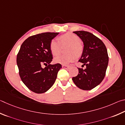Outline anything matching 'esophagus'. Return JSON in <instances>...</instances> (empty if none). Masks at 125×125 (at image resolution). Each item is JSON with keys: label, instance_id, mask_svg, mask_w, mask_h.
<instances>
[{"label": "esophagus", "instance_id": "34e87169", "mask_svg": "<svg viewBox=\"0 0 125 125\" xmlns=\"http://www.w3.org/2000/svg\"><path fill=\"white\" fill-rule=\"evenodd\" d=\"M62 67L64 69H68L70 67V66H69V65H62Z\"/></svg>", "mask_w": 125, "mask_h": 125}]
</instances>
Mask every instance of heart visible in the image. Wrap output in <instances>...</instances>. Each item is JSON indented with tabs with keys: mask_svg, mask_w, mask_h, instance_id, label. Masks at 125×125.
Returning <instances> with one entry per match:
<instances>
[{
	"mask_svg": "<svg viewBox=\"0 0 125 125\" xmlns=\"http://www.w3.org/2000/svg\"><path fill=\"white\" fill-rule=\"evenodd\" d=\"M58 40L52 39L50 42L49 49L52 54L57 56L60 53L61 45L67 44L66 48L67 53L60 55L54 59V62L66 65L73 61L83 52V46L80 42V38L73 33H66L59 37Z\"/></svg>",
	"mask_w": 125,
	"mask_h": 125,
	"instance_id": "heart-1",
	"label": "heart"
}]
</instances>
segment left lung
I'll return each instance as SVG.
<instances>
[{"instance_id":"obj_1","label":"left lung","mask_w":125,"mask_h":125,"mask_svg":"<svg viewBox=\"0 0 125 125\" xmlns=\"http://www.w3.org/2000/svg\"><path fill=\"white\" fill-rule=\"evenodd\" d=\"M82 39L84 48L79 61L86 66L79 68L77 76L73 77L74 83L83 90L95 88L103 80L108 67L109 57L104 43L90 32L78 31L73 32Z\"/></svg>"}]
</instances>
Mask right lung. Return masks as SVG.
<instances>
[{
	"label": "right lung",
	"instance_id": "add662e5",
	"mask_svg": "<svg viewBox=\"0 0 125 125\" xmlns=\"http://www.w3.org/2000/svg\"><path fill=\"white\" fill-rule=\"evenodd\" d=\"M59 33L45 32L30 36L23 42L17 55L19 75L27 88L43 93L54 83L60 64L51 65L52 56L50 42ZM43 65L46 67L43 68Z\"/></svg>",
	"mask_w": 125,
	"mask_h": 125
}]
</instances>
